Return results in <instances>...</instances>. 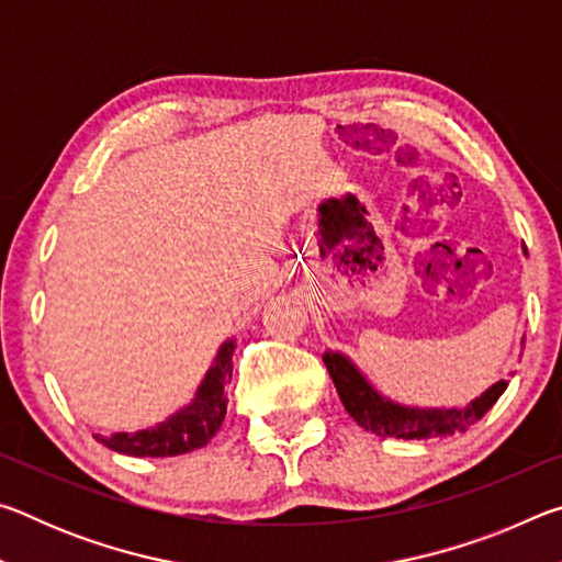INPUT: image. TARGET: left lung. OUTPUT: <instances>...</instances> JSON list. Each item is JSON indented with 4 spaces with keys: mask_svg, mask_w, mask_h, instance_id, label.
I'll return each instance as SVG.
<instances>
[{
    "mask_svg": "<svg viewBox=\"0 0 562 562\" xmlns=\"http://www.w3.org/2000/svg\"><path fill=\"white\" fill-rule=\"evenodd\" d=\"M322 359H325L327 372L337 386L347 414L355 418L361 429L382 436V439L394 436V439L422 441L436 439V436L446 439V436L469 431L473 424H479L486 416L488 408L498 402L508 386L501 379L488 392H483L463 408H414L384 398L339 351H325Z\"/></svg>",
    "mask_w": 562,
    "mask_h": 562,
    "instance_id": "8db88e82",
    "label": "left lung"
}]
</instances>
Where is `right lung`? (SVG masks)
I'll return each mask as SVG.
<instances>
[{
	"label": "right lung",
	"mask_w": 562,
	"mask_h": 562,
	"mask_svg": "<svg viewBox=\"0 0 562 562\" xmlns=\"http://www.w3.org/2000/svg\"><path fill=\"white\" fill-rule=\"evenodd\" d=\"M233 351L235 341H225L217 349L213 367L207 369L203 384L198 386V394L186 408H180L166 422H160L150 429L136 434H113V436H97L106 449L126 453V456H150V459H164V456H180L195 451L213 439L221 429L227 396L225 386L233 379Z\"/></svg>",
	"instance_id": "right-lung-1"
}]
</instances>
